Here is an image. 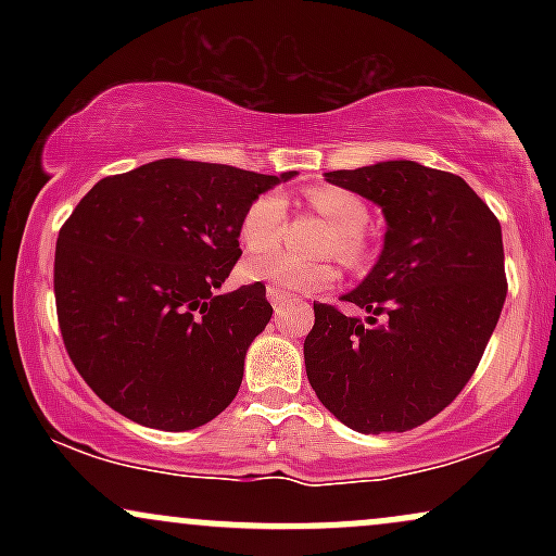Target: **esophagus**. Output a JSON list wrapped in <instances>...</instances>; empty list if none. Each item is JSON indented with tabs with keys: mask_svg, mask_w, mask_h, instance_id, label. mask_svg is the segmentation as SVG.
<instances>
[{
	"mask_svg": "<svg viewBox=\"0 0 556 556\" xmlns=\"http://www.w3.org/2000/svg\"><path fill=\"white\" fill-rule=\"evenodd\" d=\"M266 295H269V303L274 305V311H282V305L287 303V298L285 292H279V290H274V287H269V292H266Z\"/></svg>",
	"mask_w": 556,
	"mask_h": 556,
	"instance_id": "obj_1",
	"label": "esophagus"
}]
</instances>
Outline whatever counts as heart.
<instances>
[{"instance_id": "1", "label": "heart", "mask_w": 556, "mask_h": 556, "mask_svg": "<svg viewBox=\"0 0 556 556\" xmlns=\"http://www.w3.org/2000/svg\"><path fill=\"white\" fill-rule=\"evenodd\" d=\"M308 203L334 229V238H329L327 242V253H334L350 269H358V266L366 264L368 242L363 238V229L368 225L366 203L355 193H350V190L331 188V185L311 188ZM285 214L287 203L282 195H258L240 219V240L245 251L264 253L277 245L285 229ZM242 271H245L248 279L271 285L274 290L285 292V295L324 290V287L334 282V269L329 264H324V261L308 264V261L292 258L287 253H269V256L245 261Z\"/></svg>"}]
</instances>
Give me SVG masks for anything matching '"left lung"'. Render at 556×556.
I'll return each mask as SVG.
<instances>
[{
	"instance_id": "obj_1",
	"label": "left lung",
	"mask_w": 556,
	"mask_h": 556,
	"mask_svg": "<svg viewBox=\"0 0 556 556\" xmlns=\"http://www.w3.org/2000/svg\"><path fill=\"white\" fill-rule=\"evenodd\" d=\"M324 177L374 201L387 232L374 269L342 295L363 316L314 303L305 374L353 431L416 429L463 392L500 321V219L463 177L407 159Z\"/></svg>"
}]
</instances>
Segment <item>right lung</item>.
Instances as JSON below:
<instances>
[{
  "label": "right lung",
  "mask_w": 556,
  "mask_h": 556,
  "mask_svg": "<svg viewBox=\"0 0 556 556\" xmlns=\"http://www.w3.org/2000/svg\"><path fill=\"white\" fill-rule=\"evenodd\" d=\"M298 172L159 159L104 177L62 225L54 298L62 340L86 384L140 426L188 431L235 400L266 287L222 292L245 208Z\"/></svg>",
  "instance_id": "obj_1"
}]
</instances>
